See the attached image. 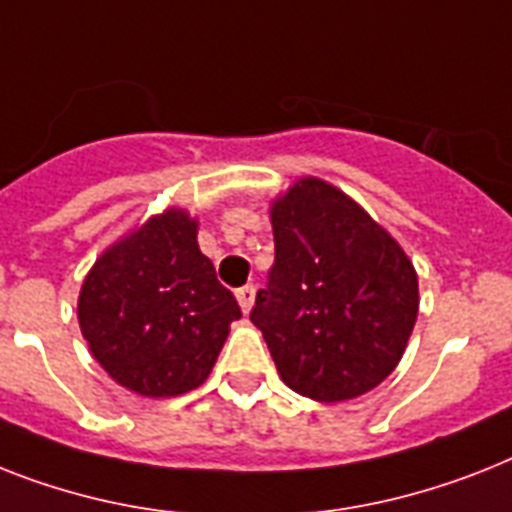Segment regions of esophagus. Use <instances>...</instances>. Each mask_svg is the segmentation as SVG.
Returning <instances> with one entry per match:
<instances>
[{"label":"esophagus","mask_w":512,"mask_h":512,"mask_svg":"<svg viewBox=\"0 0 512 512\" xmlns=\"http://www.w3.org/2000/svg\"><path fill=\"white\" fill-rule=\"evenodd\" d=\"M236 299H239V307H242V313H249L252 305H255V286H242L239 292H236Z\"/></svg>","instance_id":"1"}]
</instances>
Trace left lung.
I'll use <instances>...</instances> for the list:
<instances>
[{
	"instance_id": "left-lung-1",
	"label": "left lung",
	"mask_w": 512,
	"mask_h": 512,
	"mask_svg": "<svg viewBox=\"0 0 512 512\" xmlns=\"http://www.w3.org/2000/svg\"><path fill=\"white\" fill-rule=\"evenodd\" d=\"M276 263L249 321L278 376L315 402L376 389L405 355L418 318V273L384 226L323 178L270 202Z\"/></svg>"
}]
</instances>
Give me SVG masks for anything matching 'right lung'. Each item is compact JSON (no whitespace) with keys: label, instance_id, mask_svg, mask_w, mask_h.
<instances>
[{"label":"right lung","instance_id":"right-lung-1","mask_svg":"<svg viewBox=\"0 0 512 512\" xmlns=\"http://www.w3.org/2000/svg\"><path fill=\"white\" fill-rule=\"evenodd\" d=\"M199 220L168 207L97 257L78 294V326L112 381L141 397L205 384L242 318L197 244Z\"/></svg>","mask_w":512,"mask_h":512}]
</instances>
